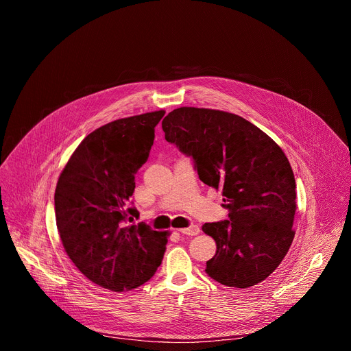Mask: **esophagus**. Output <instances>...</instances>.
Segmentation results:
<instances>
[{"label": "esophagus", "mask_w": 351, "mask_h": 351, "mask_svg": "<svg viewBox=\"0 0 351 351\" xmlns=\"http://www.w3.org/2000/svg\"><path fill=\"white\" fill-rule=\"evenodd\" d=\"M179 232L182 234H187V236H195L199 233V228L197 225H190L189 228H183V229H179Z\"/></svg>", "instance_id": "34e87169"}]
</instances>
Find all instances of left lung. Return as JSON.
Masks as SVG:
<instances>
[{"instance_id":"left-lung-1","label":"left lung","mask_w":351,"mask_h":351,"mask_svg":"<svg viewBox=\"0 0 351 351\" xmlns=\"http://www.w3.org/2000/svg\"><path fill=\"white\" fill-rule=\"evenodd\" d=\"M162 130L193 158L199 180L225 197L228 219L203 225L217 243L208 276L239 289L267 279L294 237L295 180L282 148L252 122L217 110H173Z\"/></svg>"}]
</instances>
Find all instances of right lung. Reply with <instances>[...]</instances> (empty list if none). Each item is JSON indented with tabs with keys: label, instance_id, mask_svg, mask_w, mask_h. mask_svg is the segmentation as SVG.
<instances>
[{
	"label": "right lung",
	"instance_id": "right-lung-1",
	"mask_svg": "<svg viewBox=\"0 0 351 351\" xmlns=\"http://www.w3.org/2000/svg\"><path fill=\"white\" fill-rule=\"evenodd\" d=\"M165 111L117 119L95 129L75 149L56 189L57 228L65 252L93 283L128 291L161 265L167 232L128 225L134 175L147 161L154 128Z\"/></svg>",
	"mask_w": 351,
	"mask_h": 351
}]
</instances>
